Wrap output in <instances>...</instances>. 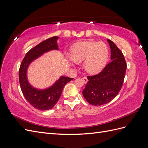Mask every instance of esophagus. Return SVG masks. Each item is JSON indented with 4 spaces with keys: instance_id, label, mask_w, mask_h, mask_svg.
<instances>
[{
    "instance_id": "esophagus-1",
    "label": "esophagus",
    "mask_w": 148,
    "mask_h": 148,
    "mask_svg": "<svg viewBox=\"0 0 148 148\" xmlns=\"http://www.w3.org/2000/svg\"><path fill=\"white\" fill-rule=\"evenodd\" d=\"M83 80L84 83H86L88 82V78L86 77H83Z\"/></svg>"
}]
</instances>
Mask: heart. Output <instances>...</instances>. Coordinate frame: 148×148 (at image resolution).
<instances>
[{"instance_id": "heart-1", "label": "heart", "mask_w": 148, "mask_h": 148, "mask_svg": "<svg viewBox=\"0 0 148 148\" xmlns=\"http://www.w3.org/2000/svg\"><path fill=\"white\" fill-rule=\"evenodd\" d=\"M71 60L76 64L84 62V68L90 74L97 73L104 68L109 59V49L104 42L85 41L72 47Z\"/></svg>"}]
</instances>
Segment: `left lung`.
<instances>
[{"mask_svg": "<svg viewBox=\"0 0 148 148\" xmlns=\"http://www.w3.org/2000/svg\"><path fill=\"white\" fill-rule=\"evenodd\" d=\"M110 47L111 61L99 73L88 76L83 95L88 103L101 106L117 96L123 85L127 64L122 51L115 43L107 39Z\"/></svg>", "mask_w": 148, "mask_h": 148, "instance_id": "8db88e82", "label": "left lung"}]
</instances>
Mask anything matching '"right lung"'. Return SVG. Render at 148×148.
I'll return each mask as SVG.
<instances>
[{
    "label": "right lung",
    "instance_id": "1",
    "mask_svg": "<svg viewBox=\"0 0 148 148\" xmlns=\"http://www.w3.org/2000/svg\"><path fill=\"white\" fill-rule=\"evenodd\" d=\"M58 39L57 36L49 38L31 49L26 53L20 67L19 82L22 93L31 106L41 110L52 109L59 100L65 85L73 79L62 76L51 86L44 89L35 88L28 82L27 70L30 64L44 53L59 50Z\"/></svg>",
    "mask_w": 148,
    "mask_h": 148
}]
</instances>
